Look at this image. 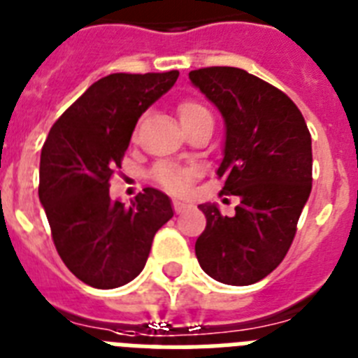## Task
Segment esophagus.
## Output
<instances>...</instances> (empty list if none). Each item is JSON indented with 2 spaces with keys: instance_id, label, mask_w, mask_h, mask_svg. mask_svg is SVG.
<instances>
[{
  "instance_id": "1",
  "label": "esophagus",
  "mask_w": 358,
  "mask_h": 358,
  "mask_svg": "<svg viewBox=\"0 0 358 358\" xmlns=\"http://www.w3.org/2000/svg\"><path fill=\"white\" fill-rule=\"evenodd\" d=\"M173 207H175L176 214H182V213H185V209H187L189 205L183 203V201H180V200H175L173 201Z\"/></svg>"
}]
</instances>
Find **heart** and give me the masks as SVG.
I'll return each instance as SVG.
<instances>
[{
    "instance_id": "obj_1",
    "label": "heart",
    "mask_w": 358,
    "mask_h": 358,
    "mask_svg": "<svg viewBox=\"0 0 358 358\" xmlns=\"http://www.w3.org/2000/svg\"><path fill=\"white\" fill-rule=\"evenodd\" d=\"M178 117L182 126L187 127L191 126L192 122H196V120L210 117V113L207 111L205 106L200 104V102L183 101L178 104ZM153 176L164 189H167L169 192H175V194H182V192L187 191L189 185H191L192 178H194V171L189 169V167L160 164V166L155 167Z\"/></svg>"
}]
</instances>
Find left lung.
Here are the masks:
<instances>
[{
    "mask_svg": "<svg viewBox=\"0 0 358 358\" xmlns=\"http://www.w3.org/2000/svg\"><path fill=\"white\" fill-rule=\"evenodd\" d=\"M189 79L225 120L217 178L239 205L232 216L198 205L207 227L194 250L207 275L247 287L285 259L312 191V136L288 95L232 66L192 70Z\"/></svg>",
    "mask_w": 358,
    "mask_h": 358,
    "instance_id": "obj_1",
    "label": "left lung"
}]
</instances>
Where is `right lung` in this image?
Here are the masks:
<instances>
[{
    "label": "right lung",
    "instance_id": "right-lung-1",
    "mask_svg": "<svg viewBox=\"0 0 358 358\" xmlns=\"http://www.w3.org/2000/svg\"><path fill=\"white\" fill-rule=\"evenodd\" d=\"M178 71L111 73L93 83L52 126L41 149L39 200L70 272L93 288L122 287L142 272L151 243L173 217L153 187L131 205L110 198L141 115L169 92Z\"/></svg>",
    "mask_w": 358,
    "mask_h": 358
}]
</instances>
